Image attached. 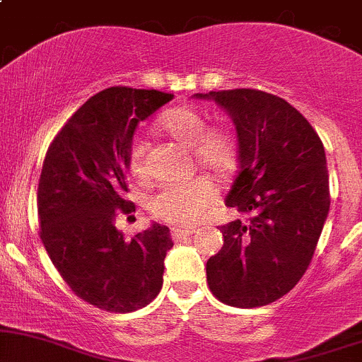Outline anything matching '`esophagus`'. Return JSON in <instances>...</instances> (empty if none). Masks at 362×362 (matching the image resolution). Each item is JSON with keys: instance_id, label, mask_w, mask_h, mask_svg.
<instances>
[{"instance_id": "1", "label": "esophagus", "mask_w": 362, "mask_h": 362, "mask_svg": "<svg viewBox=\"0 0 362 362\" xmlns=\"http://www.w3.org/2000/svg\"><path fill=\"white\" fill-rule=\"evenodd\" d=\"M195 230L192 228H173L172 230V238L175 240V242H182V240H185L187 236H190L194 233Z\"/></svg>"}]
</instances>
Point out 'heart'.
Returning <instances> with one entry per match:
<instances>
[{
  "label": "heart",
  "mask_w": 362,
  "mask_h": 362,
  "mask_svg": "<svg viewBox=\"0 0 362 362\" xmlns=\"http://www.w3.org/2000/svg\"><path fill=\"white\" fill-rule=\"evenodd\" d=\"M156 126L170 138L194 149L195 160L201 167L226 177L236 165V143L228 129H207V120L192 107H173L165 110ZM146 141L134 138L129 149L127 167L131 175L143 180L148 175ZM216 201L213 182L207 177H195L184 182H168L153 195L151 209L158 218L175 224H194Z\"/></svg>",
  "instance_id": "obj_1"
}]
</instances>
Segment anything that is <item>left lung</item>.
Instances as JSON below:
<instances>
[{"label": "left lung", "instance_id": "1", "mask_svg": "<svg viewBox=\"0 0 362 362\" xmlns=\"http://www.w3.org/2000/svg\"><path fill=\"white\" fill-rule=\"evenodd\" d=\"M230 115L238 175L226 202L248 221L221 226L223 248L206 264L209 289L236 308L289 293L308 269L330 209L325 149L303 115L276 95L238 88L195 93Z\"/></svg>", "mask_w": 362, "mask_h": 362}]
</instances>
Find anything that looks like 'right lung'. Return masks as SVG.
<instances>
[{"mask_svg":"<svg viewBox=\"0 0 362 362\" xmlns=\"http://www.w3.org/2000/svg\"><path fill=\"white\" fill-rule=\"evenodd\" d=\"M172 98L156 90H103L74 112L45 155L37 192L40 238L74 294L100 310H139L163 286L170 230L153 223L126 240L115 213L134 211L126 175L136 129Z\"/></svg>","mask_w":362,"mask_h":362,"instance_id":"obj_1","label":"right lung"}]
</instances>
